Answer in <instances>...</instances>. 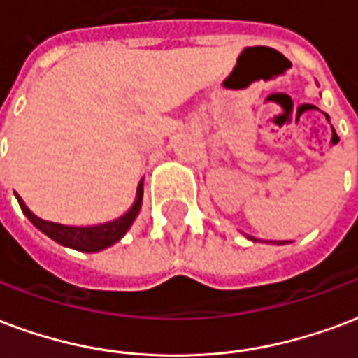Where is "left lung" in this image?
Masks as SVG:
<instances>
[{
	"instance_id": "left-lung-1",
	"label": "left lung",
	"mask_w": 358,
	"mask_h": 358,
	"mask_svg": "<svg viewBox=\"0 0 358 358\" xmlns=\"http://www.w3.org/2000/svg\"><path fill=\"white\" fill-rule=\"evenodd\" d=\"M248 239H250V241H256V239H254V237H248ZM280 245H282V241H280Z\"/></svg>"
}]
</instances>
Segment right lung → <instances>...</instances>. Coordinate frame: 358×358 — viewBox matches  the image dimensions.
<instances>
[{"label":"right lung","instance_id":"right-lung-1","mask_svg":"<svg viewBox=\"0 0 358 358\" xmlns=\"http://www.w3.org/2000/svg\"><path fill=\"white\" fill-rule=\"evenodd\" d=\"M142 193H144V186H142V180H140L138 189H136V201L129 208V213L125 216H121V218L113 220V222L92 227L60 226V224H55V222L38 218L28 206L24 205V201L20 197H18V205H20L22 213L28 216L31 224L38 227L39 231H43L47 237L57 241L58 245L70 246V248H76V250H81V252H96V250L112 246L113 243H117L125 235L127 229L134 222V218L138 216L140 205H142Z\"/></svg>","mask_w":358,"mask_h":358}]
</instances>
